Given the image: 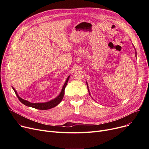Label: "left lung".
Returning a JSON list of instances; mask_svg holds the SVG:
<instances>
[{"mask_svg":"<svg viewBox=\"0 0 149 149\" xmlns=\"http://www.w3.org/2000/svg\"><path fill=\"white\" fill-rule=\"evenodd\" d=\"M133 46H134V45H133ZM134 49H135V57H136V56H137V54H136V49H135V48H134ZM86 84H87V87H88V91H89V95L91 97V93H90V91H89V86H88V83H87V81H86ZM93 99V98H92Z\"/></svg>","mask_w":149,"mask_h":149,"instance_id":"1","label":"left lung"}]
</instances>
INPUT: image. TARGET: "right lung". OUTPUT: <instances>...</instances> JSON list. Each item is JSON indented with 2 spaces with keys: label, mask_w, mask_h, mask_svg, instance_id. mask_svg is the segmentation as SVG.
<instances>
[{
  "label": "right lung",
  "mask_w": 149,
  "mask_h": 149,
  "mask_svg": "<svg viewBox=\"0 0 149 149\" xmlns=\"http://www.w3.org/2000/svg\"><path fill=\"white\" fill-rule=\"evenodd\" d=\"M69 77H70V75H69L66 79V81L64 83V85L63 86L61 91L60 93H59V95L56 98H55L49 101H47V102H45V103H34L29 102V101L25 100L24 99H22V98H20L19 97V95H18V93H17V91H15V89L13 87H12V88H13V89L14 90V92L15 93V95H17V97H18L20 102L22 103L23 104H25L28 107L39 109V110H48V109H51V108H53L54 107L57 106L58 104H60V103L61 101V100H62L63 98L64 95H65V88L68 84V81L69 79Z\"/></svg>",
  "instance_id": "obj_1"
}]
</instances>
